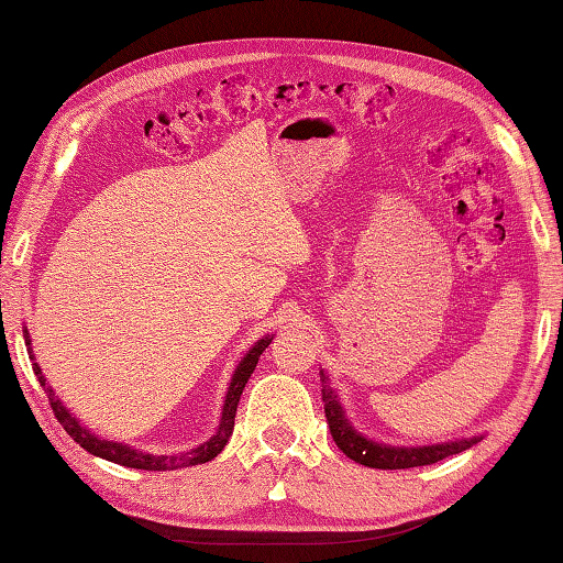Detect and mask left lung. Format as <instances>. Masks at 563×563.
I'll return each mask as SVG.
<instances>
[{
	"mask_svg": "<svg viewBox=\"0 0 563 563\" xmlns=\"http://www.w3.org/2000/svg\"><path fill=\"white\" fill-rule=\"evenodd\" d=\"M319 376H322L324 415H327L329 429H332L334 442L349 459H354L356 464H363L368 468H383V471L429 466V464H437V461H442V459L461 454V451H466L468 446L478 442V439L473 437V439H461V442L420 446V449H398V446H383L376 442H368V439H363L356 429L349 427L344 415H341L336 395L327 385V376L324 373H319Z\"/></svg>",
	"mask_w": 563,
	"mask_h": 563,
	"instance_id": "left-lung-1",
	"label": "left lung"
}]
</instances>
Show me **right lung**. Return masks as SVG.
Segmentation results:
<instances>
[{
	"label": "right lung",
	"instance_id": "add662e5",
	"mask_svg": "<svg viewBox=\"0 0 563 563\" xmlns=\"http://www.w3.org/2000/svg\"><path fill=\"white\" fill-rule=\"evenodd\" d=\"M26 339V346H29V358H31V366L33 373H36V378L41 383V388L48 393V402H51V410L55 415V420L63 424L65 432H68L77 444H80L85 451H90V454L99 456V459H107V461H114V464H121L126 468H141V471H173V468H185V466H197V464H205V461H212L219 451H222L229 442L231 437V429H234V417H236V407L241 400V393H244L246 383L251 378L253 368H256L258 356L266 351V346L271 344L273 336H263L261 341H256V346H253L249 354L244 356V361L239 363L236 371H234V378H231V385L227 390V400H224V410H222V422H219L217 434L205 442L202 446L190 449L187 454H175V456H153V454H143V451L131 449L126 444H117V442H107V439H99L95 434L87 432L85 427L77 424L75 417L65 410L60 405V400L55 398L53 390L48 388L46 378H43V373L38 368L36 358H33V349H31V339L29 332H24Z\"/></svg>",
	"mask_w": 563,
	"mask_h": 563
}]
</instances>
